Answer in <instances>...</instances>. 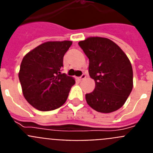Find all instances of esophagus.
<instances>
[{
    "label": "esophagus",
    "mask_w": 153,
    "mask_h": 153,
    "mask_svg": "<svg viewBox=\"0 0 153 153\" xmlns=\"http://www.w3.org/2000/svg\"><path fill=\"white\" fill-rule=\"evenodd\" d=\"M86 77V75L85 74H82V75L79 76V77H78V79H79V80H82V79H85Z\"/></svg>",
    "instance_id": "esophagus-1"
}]
</instances>
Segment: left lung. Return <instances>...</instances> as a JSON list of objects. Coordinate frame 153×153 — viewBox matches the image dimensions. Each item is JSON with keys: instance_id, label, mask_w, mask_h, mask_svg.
I'll return each mask as SVG.
<instances>
[{"instance_id": "left-lung-1", "label": "left lung", "mask_w": 153, "mask_h": 153, "mask_svg": "<svg viewBox=\"0 0 153 153\" xmlns=\"http://www.w3.org/2000/svg\"><path fill=\"white\" fill-rule=\"evenodd\" d=\"M89 58V74L95 90L86 94L87 104L96 111L109 113L123 106L133 86L129 58L111 40L91 36L78 43Z\"/></svg>"}]
</instances>
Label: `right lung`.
I'll use <instances>...</instances> for the list:
<instances>
[{"label":"right lung","mask_w":153,"mask_h":153,"mask_svg":"<svg viewBox=\"0 0 153 153\" xmlns=\"http://www.w3.org/2000/svg\"><path fill=\"white\" fill-rule=\"evenodd\" d=\"M72 41H48L27 53L21 62L19 79L24 98L40 111L60 107L75 79L61 74L63 56Z\"/></svg>","instance_id":"add662e5"}]
</instances>
